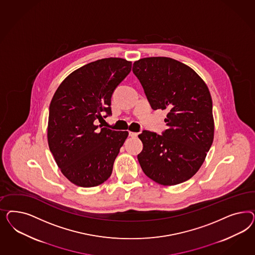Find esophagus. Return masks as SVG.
Instances as JSON below:
<instances>
[{
  "label": "esophagus",
  "mask_w": 255,
  "mask_h": 255,
  "mask_svg": "<svg viewBox=\"0 0 255 255\" xmlns=\"http://www.w3.org/2000/svg\"><path fill=\"white\" fill-rule=\"evenodd\" d=\"M137 132H134V131H129V135L131 136V137H136L137 136Z\"/></svg>",
  "instance_id": "1"
}]
</instances>
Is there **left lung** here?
Here are the masks:
<instances>
[{"label": "left lung", "instance_id": "1", "mask_svg": "<svg viewBox=\"0 0 255 255\" xmlns=\"http://www.w3.org/2000/svg\"><path fill=\"white\" fill-rule=\"evenodd\" d=\"M132 72L143 86L151 108L167 109L162 135L143 131L137 155L145 175L163 186L193 177L214 138L212 99L198 74L177 60L148 57L133 62Z\"/></svg>", "mask_w": 255, "mask_h": 255}]
</instances>
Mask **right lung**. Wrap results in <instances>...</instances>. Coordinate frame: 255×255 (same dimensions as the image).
<instances>
[{"instance_id": "add662e5", "label": "right lung", "mask_w": 255, "mask_h": 255, "mask_svg": "<svg viewBox=\"0 0 255 255\" xmlns=\"http://www.w3.org/2000/svg\"><path fill=\"white\" fill-rule=\"evenodd\" d=\"M131 62L106 58L75 70L49 105L47 142L63 176L79 187H95L112 174L127 131L98 129L101 113L111 114V96L131 72ZM102 127V126H101Z\"/></svg>"}]
</instances>
